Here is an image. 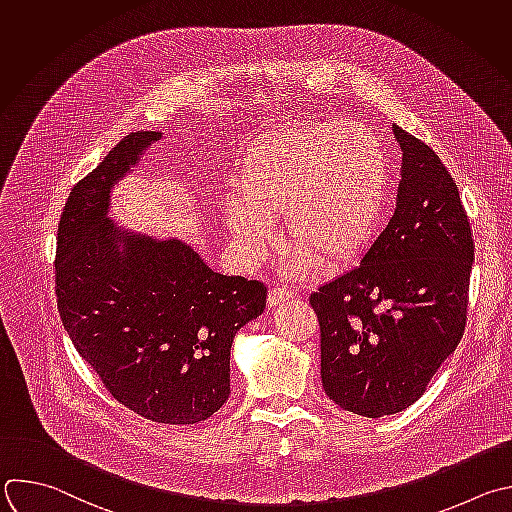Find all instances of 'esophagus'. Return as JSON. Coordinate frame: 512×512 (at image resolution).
Returning a JSON list of instances; mask_svg holds the SVG:
<instances>
[{
	"instance_id": "1",
	"label": "esophagus",
	"mask_w": 512,
	"mask_h": 512,
	"mask_svg": "<svg viewBox=\"0 0 512 512\" xmlns=\"http://www.w3.org/2000/svg\"><path fill=\"white\" fill-rule=\"evenodd\" d=\"M291 297H293V295H291V291H289V289L273 287V289L269 291V295H267V303H269V307H275V305H279V303L289 301Z\"/></svg>"
}]
</instances>
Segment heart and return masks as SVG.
I'll return each instance as SVG.
<instances>
[{
    "instance_id": "obj_1",
    "label": "heart",
    "mask_w": 512,
    "mask_h": 512,
    "mask_svg": "<svg viewBox=\"0 0 512 512\" xmlns=\"http://www.w3.org/2000/svg\"><path fill=\"white\" fill-rule=\"evenodd\" d=\"M225 223L241 257L257 263L281 221L295 249L291 275L319 261L339 269L376 241L390 201V156L380 134L360 122L275 128L243 152L233 170Z\"/></svg>"
}]
</instances>
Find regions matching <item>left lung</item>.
I'll return each mask as SVG.
<instances>
[{
	"label": "left lung",
	"instance_id": "left-lung-1",
	"mask_svg": "<svg viewBox=\"0 0 512 512\" xmlns=\"http://www.w3.org/2000/svg\"><path fill=\"white\" fill-rule=\"evenodd\" d=\"M402 148L396 211L360 267L311 293L327 398L358 416L406 410L456 350L474 241L438 154L392 126Z\"/></svg>",
	"mask_w": 512,
	"mask_h": 512
}]
</instances>
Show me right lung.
I'll use <instances>...</instances> for the list:
<instances>
[{
	"instance_id": "1",
	"label": "right lung",
	"mask_w": 512,
	"mask_h": 512,
	"mask_svg": "<svg viewBox=\"0 0 512 512\" xmlns=\"http://www.w3.org/2000/svg\"><path fill=\"white\" fill-rule=\"evenodd\" d=\"M160 138L124 136L72 189L58 225V311L118 402L158 424H197L227 402L233 339L265 311L267 289L215 273L179 237L108 217L114 187Z\"/></svg>"
}]
</instances>
